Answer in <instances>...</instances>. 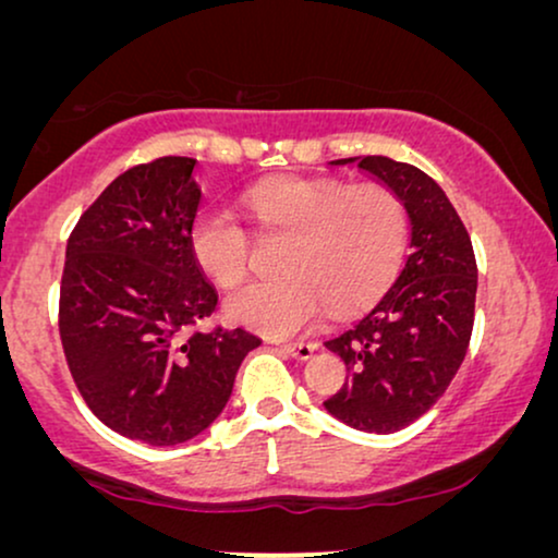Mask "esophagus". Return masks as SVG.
I'll list each match as a JSON object with an SVG mask.
<instances>
[{
  "mask_svg": "<svg viewBox=\"0 0 558 558\" xmlns=\"http://www.w3.org/2000/svg\"><path fill=\"white\" fill-rule=\"evenodd\" d=\"M279 348L292 357H296V361H310L312 353L317 350L315 342H279Z\"/></svg>",
  "mask_w": 558,
  "mask_h": 558,
  "instance_id": "obj_1",
  "label": "esophagus"
}]
</instances>
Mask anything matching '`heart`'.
Returning <instances> with one entry per match:
<instances>
[{
  "instance_id": "obj_1",
  "label": "heart",
  "mask_w": 558,
  "mask_h": 558,
  "mask_svg": "<svg viewBox=\"0 0 558 558\" xmlns=\"http://www.w3.org/2000/svg\"><path fill=\"white\" fill-rule=\"evenodd\" d=\"M246 203L266 231L292 233L281 262L289 277L241 289L228 312L274 338L315 325L325 304L335 315L368 304L393 279L407 248V205L388 187L277 178L251 187ZM190 248L220 287L233 289L248 277L254 243L231 210L210 205L197 213Z\"/></svg>"
}]
</instances>
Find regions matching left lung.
<instances>
[{
	"label": "left lung",
	"mask_w": 558,
	"mask_h": 558,
	"mask_svg": "<svg viewBox=\"0 0 558 558\" xmlns=\"http://www.w3.org/2000/svg\"><path fill=\"white\" fill-rule=\"evenodd\" d=\"M348 162L407 205L411 254L376 307L325 342L348 368L325 409L353 429L391 434L426 414L460 371L475 323L477 264L468 228L429 174L378 155L332 165Z\"/></svg>",
	"instance_id": "8db88e82"
}]
</instances>
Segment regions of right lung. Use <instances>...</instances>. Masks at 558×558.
<instances>
[{
    "label": "right lung",
    "instance_id": "right-lung-1",
    "mask_svg": "<svg viewBox=\"0 0 558 558\" xmlns=\"http://www.w3.org/2000/svg\"><path fill=\"white\" fill-rule=\"evenodd\" d=\"M195 165L159 157L119 174L75 223L60 279V342L83 401L155 447L208 429L262 345L241 327L195 330L218 307L190 248Z\"/></svg>",
    "mask_w": 558,
    "mask_h": 558
}]
</instances>
